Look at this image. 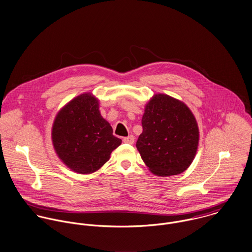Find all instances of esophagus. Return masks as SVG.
<instances>
[{
    "mask_svg": "<svg viewBox=\"0 0 252 252\" xmlns=\"http://www.w3.org/2000/svg\"><path fill=\"white\" fill-rule=\"evenodd\" d=\"M134 141H135V137H134V136H132V135H130L129 137H126L123 138V142L128 143V144H133Z\"/></svg>",
    "mask_w": 252,
    "mask_h": 252,
    "instance_id": "34e87169",
    "label": "esophagus"
}]
</instances>
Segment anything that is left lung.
Returning <instances> with one entry per match:
<instances>
[{"instance_id":"8db88e82","label":"left lung","mask_w":252,"mask_h":252,"mask_svg":"<svg viewBox=\"0 0 252 252\" xmlns=\"http://www.w3.org/2000/svg\"><path fill=\"white\" fill-rule=\"evenodd\" d=\"M137 150L149 170L158 176L184 172L195 157L199 131L188 106L166 94H155L146 104Z\"/></svg>"}]
</instances>
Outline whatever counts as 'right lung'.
I'll list each match as a JSON object with an SVG mask.
<instances>
[{"label":"right lung","mask_w":252,"mask_h":252,"mask_svg":"<svg viewBox=\"0 0 252 252\" xmlns=\"http://www.w3.org/2000/svg\"><path fill=\"white\" fill-rule=\"evenodd\" d=\"M52 141L59 158L80 174L98 170L121 144L99 111V102L84 93L66 104L56 116Z\"/></svg>","instance_id":"1"}]
</instances>
